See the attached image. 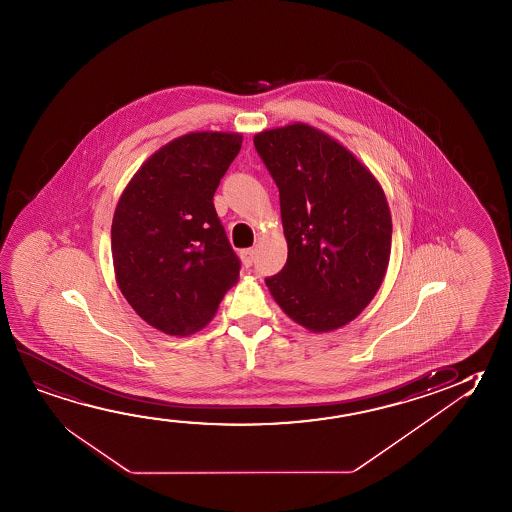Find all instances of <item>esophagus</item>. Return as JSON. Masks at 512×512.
<instances>
[{
    "label": "esophagus",
    "mask_w": 512,
    "mask_h": 512,
    "mask_svg": "<svg viewBox=\"0 0 512 512\" xmlns=\"http://www.w3.org/2000/svg\"><path fill=\"white\" fill-rule=\"evenodd\" d=\"M253 259H255V250H253V248H246V250L241 252V260H243V264L246 268L252 266Z\"/></svg>",
    "instance_id": "esophagus-1"
}]
</instances>
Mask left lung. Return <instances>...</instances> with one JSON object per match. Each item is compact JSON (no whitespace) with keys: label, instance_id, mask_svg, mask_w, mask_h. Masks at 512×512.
I'll return each mask as SVG.
<instances>
[{"label":"left lung","instance_id":"1","mask_svg":"<svg viewBox=\"0 0 512 512\" xmlns=\"http://www.w3.org/2000/svg\"><path fill=\"white\" fill-rule=\"evenodd\" d=\"M255 150L280 191L287 262L266 285L292 321L337 330L376 296L392 248V216L374 175L307 124L264 131Z\"/></svg>","mask_w":512,"mask_h":512}]
</instances>
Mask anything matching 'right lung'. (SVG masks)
<instances>
[{
    "instance_id": "right-lung-1",
    "label": "right lung",
    "mask_w": 512,
    "mask_h": 512,
    "mask_svg": "<svg viewBox=\"0 0 512 512\" xmlns=\"http://www.w3.org/2000/svg\"><path fill=\"white\" fill-rule=\"evenodd\" d=\"M236 133H189L134 173L111 223L118 287L145 323L191 335L239 280L213 197L241 150Z\"/></svg>"
}]
</instances>
